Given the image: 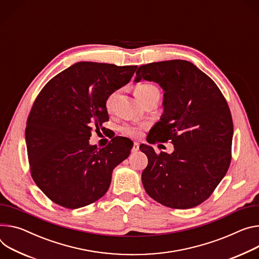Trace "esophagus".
I'll list each match as a JSON object with an SVG mask.
<instances>
[{"instance_id":"34e87169","label":"esophagus","mask_w":259,"mask_h":259,"mask_svg":"<svg viewBox=\"0 0 259 259\" xmlns=\"http://www.w3.org/2000/svg\"><path fill=\"white\" fill-rule=\"evenodd\" d=\"M138 150H139V145H138L137 143H134V144H133V147H132L131 152H132V153H136Z\"/></svg>"}]
</instances>
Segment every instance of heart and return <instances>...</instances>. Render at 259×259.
Returning a JSON list of instances; mask_svg holds the SVG:
<instances>
[{"label":"heart","instance_id":"heart-1","mask_svg":"<svg viewBox=\"0 0 259 259\" xmlns=\"http://www.w3.org/2000/svg\"><path fill=\"white\" fill-rule=\"evenodd\" d=\"M134 95L143 103H145L146 101H148L152 98H155V97L159 98L160 91L153 83L142 82V83L135 85ZM115 96H116V93L114 92V93L110 94V95L107 97L106 102H105V106H106L107 110H110L112 108V104H113ZM144 128H146V126H144V125H124L121 127L120 131L125 136L131 137V138H137L142 135V131Z\"/></svg>","mask_w":259,"mask_h":259}]
</instances>
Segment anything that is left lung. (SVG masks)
Returning a JSON list of instances; mask_svg holds the SVG:
<instances>
[{
	"instance_id": "left-lung-1",
	"label": "left lung",
	"mask_w": 259,
	"mask_h": 259,
	"mask_svg": "<svg viewBox=\"0 0 259 259\" xmlns=\"http://www.w3.org/2000/svg\"><path fill=\"white\" fill-rule=\"evenodd\" d=\"M155 81L164 90V114L148 142L171 143L172 154L148 156L142 175L150 197L171 208H191L205 201L226 175L231 162L233 123L222 92L209 76L184 60L140 66L135 81Z\"/></svg>"
}]
</instances>
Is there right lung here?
I'll return each mask as SVG.
<instances>
[{
	"label": "right lung",
	"mask_w": 259,
	"mask_h": 259,
	"mask_svg": "<svg viewBox=\"0 0 259 259\" xmlns=\"http://www.w3.org/2000/svg\"><path fill=\"white\" fill-rule=\"evenodd\" d=\"M137 66L79 62L53 77L28 116L26 143L31 176L53 202L85 206L108 190L113 168L130 155V140L114 137L90 146L92 132L108 121L105 102L127 84Z\"/></svg>",
	"instance_id": "obj_1"
}]
</instances>
